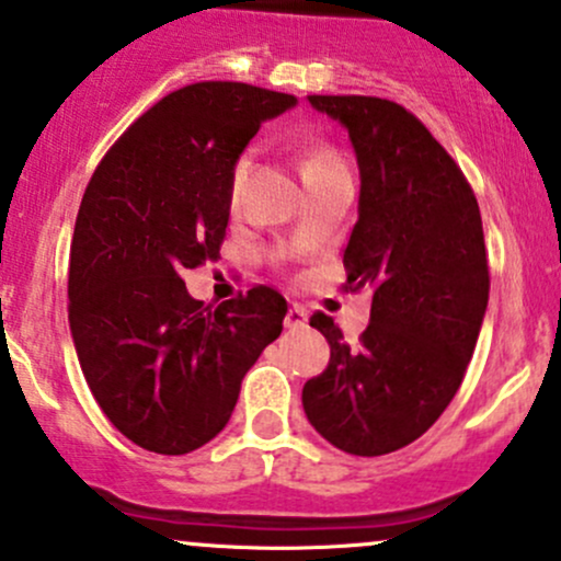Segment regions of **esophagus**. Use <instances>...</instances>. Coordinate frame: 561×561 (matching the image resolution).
<instances>
[{"label":"esophagus","mask_w":561,"mask_h":561,"mask_svg":"<svg viewBox=\"0 0 561 561\" xmlns=\"http://www.w3.org/2000/svg\"><path fill=\"white\" fill-rule=\"evenodd\" d=\"M306 324H309V311H306L304 306H293L285 317V328L300 330V328H306Z\"/></svg>","instance_id":"34e87169"}]
</instances>
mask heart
I'll list each match as a JSON object with an SVG mask.
<instances>
[{
  "label": "heart",
  "mask_w": 561,
  "mask_h": 561,
  "mask_svg": "<svg viewBox=\"0 0 561 561\" xmlns=\"http://www.w3.org/2000/svg\"><path fill=\"white\" fill-rule=\"evenodd\" d=\"M335 168H343V162L330 146H311L304 157V181H309V178L322 175V172L335 170ZM248 170H250V157L248 153H242V157L231 164V172H229V202L239 199V191L244 186Z\"/></svg>",
  "instance_id": "obj_1"
}]
</instances>
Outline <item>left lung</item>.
I'll use <instances>...</instances> for the list:
<instances>
[{
	"label": "left lung",
	"instance_id": "obj_1",
	"mask_svg": "<svg viewBox=\"0 0 561 561\" xmlns=\"http://www.w3.org/2000/svg\"><path fill=\"white\" fill-rule=\"evenodd\" d=\"M348 130L359 220L343 252L346 290H370L356 346L328 313V370L304 386L306 417L351 455H386L434 426L469 367L490 298L477 196L415 114L373 95H309Z\"/></svg>",
	"mask_w": 561,
	"mask_h": 561
}]
</instances>
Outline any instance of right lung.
Returning <instances> with one entry per match:
<instances>
[{"mask_svg": "<svg viewBox=\"0 0 561 561\" xmlns=\"http://www.w3.org/2000/svg\"><path fill=\"white\" fill-rule=\"evenodd\" d=\"M295 103L244 82L188 84L138 116L92 172L71 239V337L95 402L144 450L186 455L218 436L279 337L276 290L205 306L181 274L220 255L231 164Z\"/></svg>", "mask_w": 561, "mask_h": 561, "instance_id": "right-lung-1", "label": "right lung"}]
</instances>
